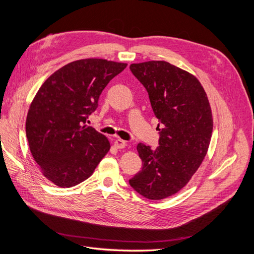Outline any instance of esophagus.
<instances>
[{
    "instance_id": "34e87169",
    "label": "esophagus",
    "mask_w": 254,
    "mask_h": 254,
    "mask_svg": "<svg viewBox=\"0 0 254 254\" xmlns=\"http://www.w3.org/2000/svg\"><path fill=\"white\" fill-rule=\"evenodd\" d=\"M127 144H126V142L125 141H123V140H121V139H117L114 141V146L117 148H119V149H122V148H124L125 146H126Z\"/></svg>"
}]
</instances>
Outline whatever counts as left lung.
Segmentation results:
<instances>
[{"mask_svg":"<svg viewBox=\"0 0 254 254\" xmlns=\"http://www.w3.org/2000/svg\"><path fill=\"white\" fill-rule=\"evenodd\" d=\"M130 71L147 91L160 137L155 150L137 144L143 166L129 184L160 200L186 187L202 163L213 131L211 107L195 76L166 61L132 64Z\"/></svg>","mask_w":254,"mask_h":254,"instance_id":"obj_1","label":"left lung"}]
</instances>
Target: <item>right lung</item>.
Listing matches in <instances>:
<instances>
[{"instance_id":"add662e5","label":"right lung","mask_w":254,"mask_h":254,"mask_svg":"<svg viewBox=\"0 0 254 254\" xmlns=\"http://www.w3.org/2000/svg\"><path fill=\"white\" fill-rule=\"evenodd\" d=\"M126 66L97 58L76 60L52 74L37 92L26 137L43 176L57 187L88 179L109 151L108 139L86 122L107 84Z\"/></svg>"}]
</instances>
